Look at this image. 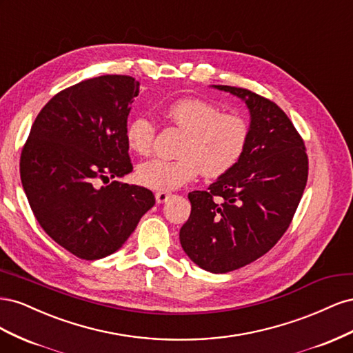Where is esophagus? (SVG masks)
<instances>
[{
	"label": "esophagus",
	"mask_w": 353,
	"mask_h": 353,
	"mask_svg": "<svg viewBox=\"0 0 353 353\" xmlns=\"http://www.w3.org/2000/svg\"><path fill=\"white\" fill-rule=\"evenodd\" d=\"M170 197V193H166V191H157L156 193V201L157 203H165Z\"/></svg>",
	"instance_id": "esophagus-1"
}]
</instances>
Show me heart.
Returning <instances> with one entry per match:
<instances>
[{"instance_id":"obj_1","label":"heart","mask_w":353,"mask_h":353,"mask_svg":"<svg viewBox=\"0 0 353 353\" xmlns=\"http://www.w3.org/2000/svg\"><path fill=\"white\" fill-rule=\"evenodd\" d=\"M165 116L184 132L176 150L179 157L152 159L138 166L137 179L144 187L170 191L193 181L199 172L208 178L223 176L248 152L252 128L239 113H222L200 99H179L166 105ZM154 135L156 125L147 116H135L126 126L128 145L141 156L150 154Z\"/></svg>"}]
</instances>
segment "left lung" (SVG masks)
Returning a JSON list of instances; mask_svg holds the SVG:
<instances>
[{
    "instance_id": "8db88e82",
    "label": "left lung",
    "mask_w": 353,
    "mask_h": 353,
    "mask_svg": "<svg viewBox=\"0 0 353 353\" xmlns=\"http://www.w3.org/2000/svg\"><path fill=\"white\" fill-rule=\"evenodd\" d=\"M243 99L252 137L241 162L208 191L188 194L191 213L179 231L188 258L213 274L230 272L270 252L290 227L307 181L303 138L270 99L215 85Z\"/></svg>"
}]
</instances>
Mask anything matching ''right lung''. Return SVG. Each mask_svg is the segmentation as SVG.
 <instances>
[{
    "label": "right lung",
    "instance_id": "right-lung-1",
    "mask_svg": "<svg viewBox=\"0 0 353 353\" xmlns=\"http://www.w3.org/2000/svg\"><path fill=\"white\" fill-rule=\"evenodd\" d=\"M140 82L103 74L61 90L38 113L20 154L32 212L48 236L85 261L112 254L156 203L110 178L132 172L128 116Z\"/></svg>",
    "mask_w": 353,
    "mask_h": 353
}]
</instances>
